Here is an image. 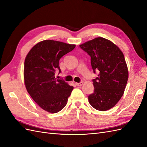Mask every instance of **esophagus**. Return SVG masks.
<instances>
[{
	"label": "esophagus",
	"instance_id": "esophagus-1",
	"mask_svg": "<svg viewBox=\"0 0 147 147\" xmlns=\"http://www.w3.org/2000/svg\"><path fill=\"white\" fill-rule=\"evenodd\" d=\"M75 84H76V85L78 86H81L83 85V83L82 82H80V83H76Z\"/></svg>",
	"mask_w": 147,
	"mask_h": 147
}]
</instances>
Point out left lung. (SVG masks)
<instances>
[{"instance_id":"1","label":"left lung","mask_w":147,"mask_h":147,"mask_svg":"<svg viewBox=\"0 0 147 147\" xmlns=\"http://www.w3.org/2000/svg\"><path fill=\"white\" fill-rule=\"evenodd\" d=\"M91 57V64L97 77L92 80L94 92L88 96L95 109H112L123 96L128 79L125 59L120 49L111 41L97 37L80 45Z\"/></svg>"}]
</instances>
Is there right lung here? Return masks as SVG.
I'll return each instance as SVG.
<instances>
[{
    "mask_svg": "<svg viewBox=\"0 0 147 147\" xmlns=\"http://www.w3.org/2000/svg\"><path fill=\"white\" fill-rule=\"evenodd\" d=\"M75 45L47 40L38 43L26 56L24 78L31 97L44 110L55 113L67 104L74 87L61 79L55 78V71L61 72L59 59L72 51Z\"/></svg>",
    "mask_w": 147,
    "mask_h": 147,
    "instance_id": "right-lung-1",
    "label": "right lung"
}]
</instances>
